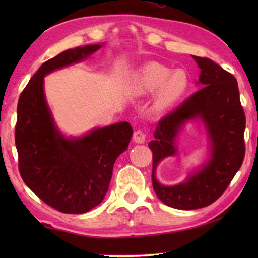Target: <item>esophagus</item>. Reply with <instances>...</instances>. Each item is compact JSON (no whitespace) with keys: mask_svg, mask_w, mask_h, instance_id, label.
<instances>
[{"mask_svg":"<svg viewBox=\"0 0 258 258\" xmlns=\"http://www.w3.org/2000/svg\"><path fill=\"white\" fill-rule=\"evenodd\" d=\"M133 140L134 142L137 144L144 143V141H146V134H144L142 130H136L133 135Z\"/></svg>","mask_w":258,"mask_h":258,"instance_id":"esophagus-1","label":"esophagus"}]
</instances>
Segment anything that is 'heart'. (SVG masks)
<instances>
[{
    "instance_id": "heart-1",
    "label": "heart",
    "mask_w": 258,
    "mask_h": 258,
    "mask_svg": "<svg viewBox=\"0 0 258 258\" xmlns=\"http://www.w3.org/2000/svg\"><path fill=\"white\" fill-rule=\"evenodd\" d=\"M189 79L184 70H171L158 62H148L137 70L133 81L136 94L146 95L155 91V107L160 110L174 105L188 89Z\"/></svg>"
}]
</instances>
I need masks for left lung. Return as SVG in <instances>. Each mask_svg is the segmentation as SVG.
Listing matches in <instances>:
<instances>
[{
    "mask_svg": "<svg viewBox=\"0 0 258 258\" xmlns=\"http://www.w3.org/2000/svg\"><path fill=\"white\" fill-rule=\"evenodd\" d=\"M192 57L201 69L200 89L158 122L155 139L149 142L155 192L164 204L181 210L200 209L215 202L241 168L245 154V115L237 81L211 59ZM196 119H201L206 128L210 158L179 185H161L154 176L157 165L178 153V133L185 122Z\"/></svg>",
    "mask_w": 258,
    "mask_h": 258,
    "instance_id": "8db88e82",
    "label": "left lung"
}]
</instances>
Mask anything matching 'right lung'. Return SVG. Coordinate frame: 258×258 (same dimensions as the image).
Returning <instances> with one entry per match:
<instances>
[{
    "instance_id": "1",
    "label": "right lung",
    "mask_w": 258,
    "mask_h": 258,
    "mask_svg": "<svg viewBox=\"0 0 258 258\" xmlns=\"http://www.w3.org/2000/svg\"><path fill=\"white\" fill-rule=\"evenodd\" d=\"M102 44L77 47L42 64L17 103L15 144L21 177L44 203L64 214H83L103 201L112 168L133 136L128 122L67 137L57 128L44 95V76L79 63Z\"/></svg>"
}]
</instances>
